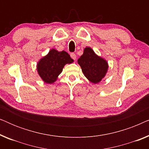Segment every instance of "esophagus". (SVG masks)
I'll return each instance as SVG.
<instances>
[{"instance_id": "34e87169", "label": "esophagus", "mask_w": 149, "mask_h": 149, "mask_svg": "<svg viewBox=\"0 0 149 149\" xmlns=\"http://www.w3.org/2000/svg\"><path fill=\"white\" fill-rule=\"evenodd\" d=\"M70 57H71V58H72V59H73V60H76V58H77L76 55H75V54H74V53H72V54H70Z\"/></svg>"}]
</instances>
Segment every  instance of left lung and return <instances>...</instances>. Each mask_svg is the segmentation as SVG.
Masks as SVG:
<instances>
[{
  "instance_id": "obj_1",
  "label": "left lung",
  "mask_w": 149,
  "mask_h": 149,
  "mask_svg": "<svg viewBox=\"0 0 149 149\" xmlns=\"http://www.w3.org/2000/svg\"><path fill=\"white\" fill-rule=\"evenodd\" d=\"M82 72L93 83H97L105 76L108 69L107 61L98 57L90 47H86L78 60Z\"/></svg>"
}]
</instances>
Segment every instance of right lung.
<instances>
[{
  "instance_id": "add662e5",
  "label": "right lung",
  "mask_w": 149,
  "mask_h": 149,
  "mask_svg": "<svg viewBox=\"0 0 149 149\" xmlns=\"http://www.w3.org/2000/svg\"><path fill=\"white\" fill-rule=\"evenodd\" d=\"M73 60L68 53L52 49L37 64V70L42 80L47 83H52L62 72L64 65L70 64Z\"/></svg>"
}]
</instances>
